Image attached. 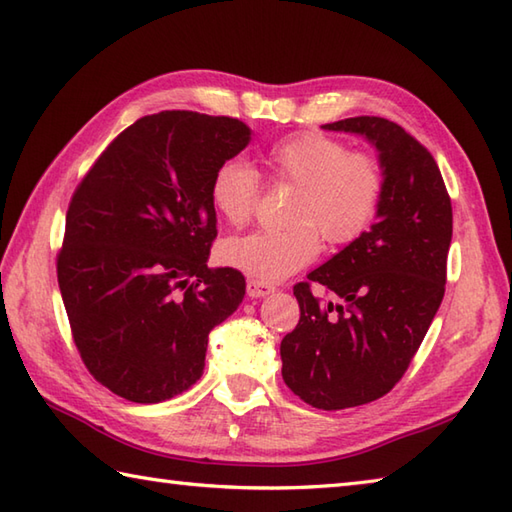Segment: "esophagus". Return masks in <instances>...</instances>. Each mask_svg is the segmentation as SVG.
<instances>
[{
	"mask_svg": "<svg viewBox=\"0 0 512 512\" xmlns=\"http://www.w3.org/2000/svg\"><path fill=\"white\" fill-rule=\"evenodd\" d=\"M275 290L273 284H266V281H257V279H250L246 284V295L250 299H257V297H266L270 292Z\"/></svg>",
	"mask_w": 512,
	"mask_h": 512,
	"instance_id": "obj_1",
	"label": "esophagus"
}]
</instances>
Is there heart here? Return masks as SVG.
I'll list each match as a JSON object with an SVG mask.
<instances>
[{"label": "heart", "mask_w": 512, "mask_h": 512, "mask_svg": "<svg viewBox=\"0 0 512 512\" xmlns=\"http://www.w3.org/2000/svg\"><path fill=\"white\" fill-rule=\"evenodd\" d=\"M270 176L295 184L288 220L281 231L228 237L217 248L224 266L257 281L284 279L314 262L321 235L334 246L356 242L380 211L385 198V165L372 151L319 132H295L266 149ZM211 202L224 222L244 226L262 198V176L242 160H224L213 171Z\"/></svg>", "instance_id": "b5f03b06"}]
</instances>
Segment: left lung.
<instances>
[{"mask_svg": "<svg viewBox=\"0 0 512 512\" xmlns=\"http://www.w3.org/2000/svg\"><path fill=\"white\" fill-rule=\"evenodd\" d=\"M323 127L367 136L387 176L372 228L295 286L301 317L281 341L292 394L336 411L383 398L405 376L444 297L453 209L429 149L398 123L354 116Z\"/></svg>", "mask_w": 512, "mask_h": 512, "instance_id": "left-lung-1", "label": "left lung"}]
</instances>
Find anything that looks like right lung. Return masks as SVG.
<instances>
[{
  "instance_id": "1",
  "label": "right lung",
  "mask_w": 512,
  "mask_h": 512,
  "mask_svg": "<svg viewBox=\"0 0 512 512\" xmlns=\"http://www.w3.org/2000/svg\"><path fill=\"white\" fill-rule=\"evenodd\" d=\"M248 140L231 116H143L74 189L57 279L83 365L116 396L149 405L187 391L209 332L242 303V273L206 259L213 171Z\"/></svg>"
}]
</instances>
